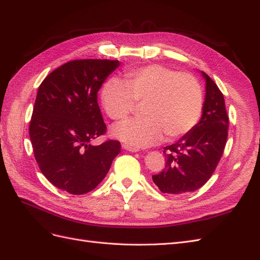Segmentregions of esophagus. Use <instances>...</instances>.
<instances>
[{
    "instance_id": "obj_1",
    "label": "esophagus",
    "mask_w": 260,
    "mask_h": 260,
    "mask_svg": "<svg viewBox=\"0 0 260 260\" xmlns=\"http://www.w3.org/2000/svg\"><path fill=\"white\" fill-rule=\"evenodd\" d=\"M122 147L124 149H127V151L129 152H132V153H136V152H139V148H136V147H132V146H129L127 144H122Z\"/></svg>"
}]
</instances>
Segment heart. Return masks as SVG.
Instances as JSON below:
<instances>
[{
	"instance_id": "heart-1",
	"label": "heart",
	"mask_w": 260,
	"mask_h": 260,
	"mask_svg": "<svg viewBox=\"0 0 260 260\" xmlns=\"http://www.w3.org/2000/svg\"><path fill=\"white\" fill-rule=\"evenodd\" d=\"M102 104L116 121H122L142 105L141 119L115 127L113 133L132 147L152 145L162 138L178 139L199 122L203 111V90L199 81L186 73L161 65L130 70L123 81L112 78L102 89Z\"/></svg>"
}]
</instances>
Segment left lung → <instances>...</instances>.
Listing matches in <instances>:
<instances>
[{
  "mask_svg": "<svg viewBox=\"0 0 260 260\" xmlns=\"http://www.w3.org/2000/svg\"><path fill=\"white\" fill-rule=\"evenodd\" d=\"M206 94L199 123L175 144L164 147L166 165L153 181L162 193L184 194L199 190L216 170L223 154L229 128L224 98L205 73Z\"/></svg>",
  "mask_w": 260,
  "mask_h": 260,
  "instance_id": "left-lung-1",
  "label": "left lung"
}]
</instances>
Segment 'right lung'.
Returning a JSON list of instances; mask_svg holds the SVG:
<instances>
[{
    "instance_id": "add662e5",
    "label": "right lung",
    "mask_w": 260,
    "mask_h": 260,
    "mask_svg": "<svg viewBox=\"0 0 260 260\" xmlns=\"http://www.w3.org/2000/svg\"><path fill=\"white\" fill-rule=\"evenodd\" d=\"M118 60H70L45 77L38 89L29 136L35 158L50 182L62 191L81 195L105 178L120 142L92 141L106 133L98 92Z\"/></svg>"
}]
</instances>
